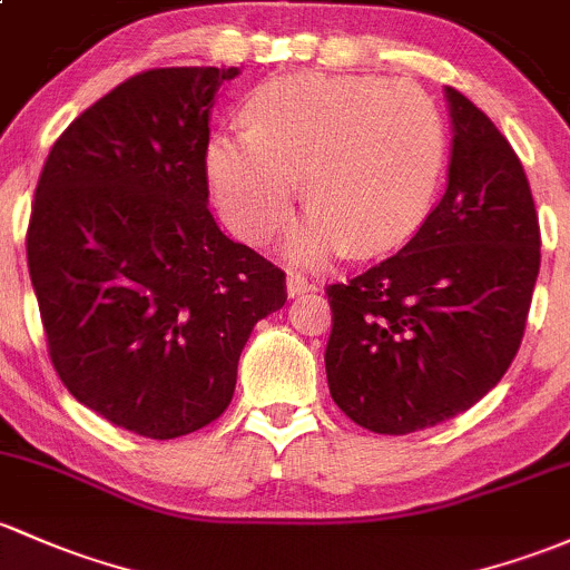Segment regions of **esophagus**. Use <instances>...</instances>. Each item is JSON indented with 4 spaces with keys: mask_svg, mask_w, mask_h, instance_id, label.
I'll return each mask as SVG.
<instances>
[{
    "mask_svg": "<svg viewBox=\"0 0 570 570\" xmlns=\"http://www.w3.org/2000/svg\"><path fill=\"white\" fill-rule=\"evenodd\" d=\"M285 285H287V296H291V298H298V296H304V293L312 291L307 277H302V274H293V272L287 274Z\"/></svg>",
    "mask_w": 570,
    "mask_h": 570,
    "instance_id": "obj_1",
    "label": "esophagus"
}]
</instances>
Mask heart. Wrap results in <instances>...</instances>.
<instances>
[{
    "mask_svg": "<svg viewBox=\"0 0 570 570\" xmlns=\"http://www.w3.org/2000/svg\"><path fill=\"white\" fill-rule=\"evenodd\" d=\"M247 130L217 132L206 176L225 223L247 242L285 225L298 176L312 209L285 255L321 266L353 247H400L430 217L449 140L438 108L383 76H298L261 83L244 102Z\"/></svg>",
    "mask_w": 570,
    "mask_h": 570,
    "instance_id": "1",
    "label": "heart"
}]
</instances>
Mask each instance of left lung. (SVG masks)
<instances>
[{
	"label": "left lung",
	"mask_w": 570,
	"mask_h": 570,
	"mask_svg": "<svg viewBox=\"0 0 570 570\" xmlns=\"http://www.w3.org/2000/svg\"><path fill=\"white\" fill-rule=\"evenodd\" d=\"M451 114L449 185L405 247L328 287L332 400L358 426L407 434L473 407L522 342L541 266L528 176L462 91Z\"/></svg>",
	"instance_id": "obj_1"
}]
</instances>
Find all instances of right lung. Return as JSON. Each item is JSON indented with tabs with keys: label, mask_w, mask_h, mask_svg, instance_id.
I'll use <instances>...</instances> for the list:
<instances>
[{
	"label": "right lung",
	"mask_w": 570,
	"mask_h": 570,
	"mask_svg": "<svg viewBox=\"0 0 570 570\" xmlns=\"http://www.w3.org/2000/svg\"><path fill=\"white\" fill-rule=\"evenodd\" d=\"M238 67L132 76L53 144L27 234L48 351L81 405L151 440L230 405L255 323L285 304V274L219 230L206 146Z\"/></svg>",
	"instance_id": "1"
}]
</instances>
